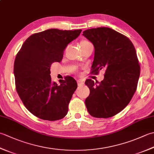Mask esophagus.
I'll list each match as a JSON object with an SVG mask.
<instances>
[{
    "label": "esophagus",
    "instance_id": "obj_1",
    "mask_svg": "<svg viewBox=\"0 0 154 154\" xmlns=\"http://www.w3.org/2000/svg\"><path fill=\"white\" fill-rule=\"evenodd\" d=\"M77 84H78V85H79V86H82L84 84V82L81 80H77Z\"/></svg>",
    "mask_w": 154,
    "mask_h": 154
}]
</instances>
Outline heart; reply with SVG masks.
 <instances>
[{"label": "heart", "mask_w": 154, "mask_h": 154, "mask_svg": "<svg viewBox=\"0 0 154 154\" xmlns=\"http://www.w3.org/2000/svg\"><path fill=\"white\" fill-rule=\"evenodd\" d=\"M89 44H91V43H90V42H88V41H87V40H82V41H81V42H80V44H79L81 48H83V47L86 46V45H89Z\"/></svg>", "instance_id": "heart-1"}]
</instances>
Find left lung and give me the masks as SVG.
<instances>
[{
	"instance_id": "obj_1",
	"label": "left lung",
	"mask_w": 154,
	"mask_h": 154,
	"mask_svg": "<svg viewBox=\"0 0 154 154\" xmlns=\"http://www.w3.org/2000/svg\"><path fill=\"white\" fill-rule=\"evenodd\" d=\"M83 35L94 48L91 73L105 69L100 83L85 81L90 89L86 107L93 117H112L128 105L136 90L140 68L135 48L126 36L109 28L89 29Z\"/></svg>"
}]
</instances>
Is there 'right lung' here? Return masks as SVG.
<instances>
[{
    "label": "right lung",
    "mask_w": 154,
    "mask_h": 154,
    "mask_svg": "<svg viewBox=\"0 0 154 154\" xmlns=\"http://www.w3.org/2000/svg\"><path fill=\"white\" fill-rule=\"evenodd\" d=\"M82 30L49 29L30 35L18 51L14 64L16 89L26 108L39 119L54 121L63 119L77 87V81L67 77L52 82L51 65L60 62L68 44Z\"/></svg>",
    "instance_id": "1"
}]
</instances>
